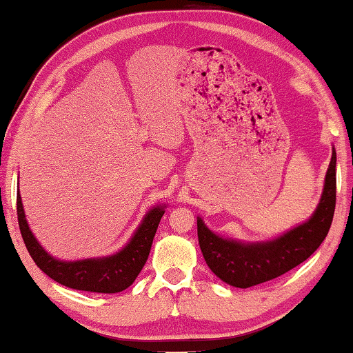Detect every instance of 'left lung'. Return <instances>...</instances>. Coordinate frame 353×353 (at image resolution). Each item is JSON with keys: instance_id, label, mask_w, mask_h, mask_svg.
<instances>
[{"instance_id": "8db88e82", "label": "left lung", "mask_w": 353, "mask_h": 353, "mask_svg": "<svg viewBox=\"0 0 353 353\" xmlns=\"http://www.w3.org/2000/svg\"><path fill=\"white\" fill-rule=\"evenodd\" d=\"M336 203V152L325 173L321 200L312 217L282 236L263 242H242L212 232L201 217L196 231L203 257L212 273L237 288H248L276 279L307 261L324 242Z\"/></svg>"}]
</instances>
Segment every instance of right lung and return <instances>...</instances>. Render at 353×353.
<instances>
[{
  "mask_svg": "<svg viewBox=\"0 0 353 353\" xmlns=\"http://www.w3.org/2000/svg\"><path fill=\"white\" fill-rule=\"evenodd\" d=\"M164 209L165 205L152 208L144 215L127 245L114 254L82 259V261H60L46 252L35 239L28 225L20 190L17 194L18 225L37 267L61 285L92 293H119L132 285L147 262L159 220L165 212Z\"/></svg>",
  "mask_w": 353,
  "mask_h": 353,
  "instance_id": "1",
  "label": "right lung"
}]
</instances>
